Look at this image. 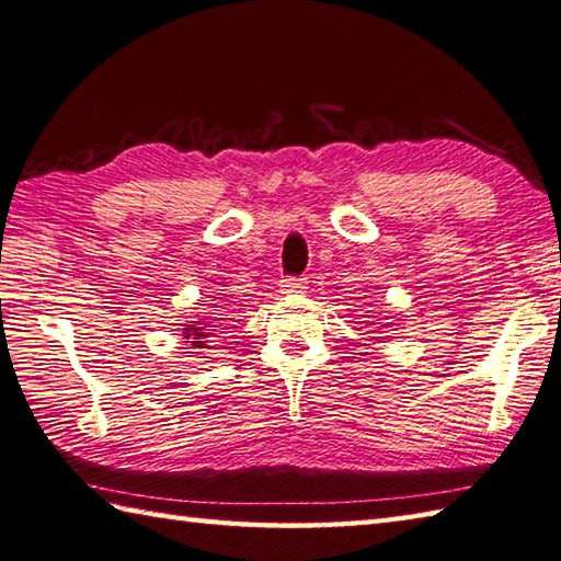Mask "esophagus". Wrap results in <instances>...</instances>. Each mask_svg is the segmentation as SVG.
I'll list each match as a JSON object with an SVG mask.
<instances>
[{"label":"esophagus","instance_id":"obj_1","mask_svg":"<svg viewBox=\"0 0 561 561\" xmlns=\"http://www.w3.org/2000/svg\"><path fill=\"white\" fill-rule=\"evenodd\" d=\"M279 289H282V294H304L309 287H306L304 279L289 277V279H282V282H279Z\"/></svg>","mask_w":561,"mask_h":561}]
</instances>
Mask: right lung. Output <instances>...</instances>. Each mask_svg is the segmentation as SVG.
Segmentation results:
<instances>
[{"instance_id":"right-lung-1","label":"right lung","mask_w":561,"mask_h":561,"mask_svg":"<svg viewBox=\"0 0 561 561\" xmlns=\"http://www.w3.org/2000/svg\"><path fill=\"white\" fill-rule=\"evenodd\" d=\"M184 343H192V347H206V337H214V323L208 318H199V321H190L182 328Z\"/></svg>"}]
</instances>
